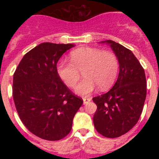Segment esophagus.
<instances>
[{
	"mask_svg": "<svg viewBox=\"0 0 159 159\" xmlns=\"http://www.w3.org/2000/svg\"><path fill=\"white\" fill-rule=\"evenodd\" d=\"M83 100H84V104H86V103H88V102H90V101L92 100V99H91V98H86V97H84V98H83Z\"/></svg>",
	"mask_w": 159,
	"mask_h": 159,
	"instance_id": "esophagus-1",
	"label": "esophagus"
}]
</instances>
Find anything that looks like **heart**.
Returning a JSON list of instances; mask_svg holds the SVG:
<instances>
[{
	"label": "heart",
	"mask_w": 159,
	"mask_h": 159,
	"mask_svg": "<svg viewBox=\"0 0 159 159\" xmlns=\"http://www.w3.org/2000/svg\"><path fill=\"white\" fill-rule=\"evenodd\" d=\"M71 62L60 61L57 65V73L69 88L75 85L83 72L84 79L75 87V92L87 96L94 92L97 86L107 90L117 77L119 60L111 52L102 51L94 48H80L70 54Z\"/></svg>",
	"instance_id": "b5f03b06"
}]
</instances>
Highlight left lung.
I'll list each match as a JSON object with an SVG mask.
<instances>
[{"mask_svg":"<svg viewBox=\"0 0 159 159\" xmlns=\"http://www.w3.org/2000/svg\"><path fill=\"white\" fill-rule=\"evenodd\" d=\"M118 58L119 73L113 88L94 97L97 110L93 117L95 129L107 138H118L128 132L139 119L147 96L145 71L130 50L108 40Z\"/></svg>","mask_w":159,"mask_h":159,"instance_id":"1","label":"left lung"}]
</instances>
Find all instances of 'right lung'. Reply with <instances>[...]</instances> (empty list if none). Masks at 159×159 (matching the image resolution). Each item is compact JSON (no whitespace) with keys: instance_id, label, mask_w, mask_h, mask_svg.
<instances>
[{"instance_id":"right-lung-1","label":"right lung","mask_w":159,"mask_h":159,"mask_svg":"<svg viewBox=\"0 0 159 159\" xmlns=\"http://www.w3.org/2000/svg\"><path fill=\"white\" fill-rule=\"evenodd\" d=\"M73 43H42L24 56L13 75L12 96L28 130L40 139L60 140L69 134L83 99L67 88L57 64Z\"/></svg>"}]
</instances>
